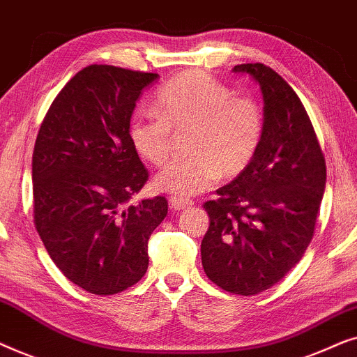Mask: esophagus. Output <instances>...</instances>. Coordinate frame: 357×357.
Instances as JSON below:
<instances>
[{"label":"esophagus","instance_id":"1","mask_svg":"<svg viewBox=\"0 0 357 357\" xmlns=\"http://www.w3.org/2000/svg\"><path fill=\"white\" fill-rule=\"evenodd\" d=\"M192 204H193L192 199H185V198H180V197H170L169 198V206H170V209H174V211H180V209L192 206Z\"/></svg>","mask_w":357,"mask_h":357}]
</instances>
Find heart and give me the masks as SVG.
<instances>
[{
    "mask_svg": "<svg viewBox=\"0 0 357 357\" xmlns=\"http://www.w3.org/2000/svg\"><path fill=\"white\" fill-rule=\"evenodd\" d=\"M190 128L192 154L174 159L155 175V187L177 197L204 192L226 175L241 174L261 144L263 112L252 97L232 96L221 81L203 71H185L160 87L154 112L130 121L133 149L160 165L169 158L172 130Z\"/></svg>",
    "mask_w": 357,
    "mask_h": 357,
    "instance_id": "heart-1",
    "label": "heart"
}]
</instances>
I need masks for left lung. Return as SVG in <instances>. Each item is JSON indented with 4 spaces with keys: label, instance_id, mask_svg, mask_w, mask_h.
<instances>
[{
    "label": "left lung",
    "instance_id": "1",
    "mask_svg": "<svg viewBox=\"0 0 357 357\" xmlns=\"http://www.w3.org/2000/svg\"><path fill=\"white\" fill-rule=\"evenodd\" d=\"M263 96L261 144L252 162L218 199L204 203L202 241L206 276L241 296L263 292L301 260L314 237L326 167L314 126L292 87L261 63L234 66Z\"/></svg>",
    "mask_w": 357,
    "mask_h": 357
}]
</instances>
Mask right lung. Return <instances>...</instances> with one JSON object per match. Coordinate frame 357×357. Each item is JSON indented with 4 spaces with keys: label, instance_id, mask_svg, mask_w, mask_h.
I'll return each instance as SVG.
<instances>
[{
    "label": "right lung",
    "instance_id": "add662e5",
    "mask_svg": "<svg viewBox=\"0 0 357 357\" xmlns=\"http://www.w3.org/2000/svg\"><path fill=\"white\" fill-rule=\"evenodd\" d=\"M158 77L86 66L60 91L38 130L37 232L63 275L91 294H116L144 276L148 241L167 216L164 197L126 206L148 180L128 126L141 92Z\"/></svg>",
    "mask_w": 357,
    "mask_h": 357
}]
</instances>
